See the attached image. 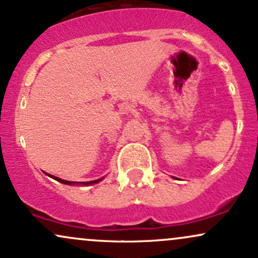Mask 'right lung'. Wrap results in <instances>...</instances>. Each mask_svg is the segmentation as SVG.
<instances>
[{"instance_id": "right-lung-1", "label": "right lung", "mask_w": 258, "mask_h": 258, "mask_svg": "<svg viewBox=\"0 0 258 258\" xmlns=\"http://www.w3.org/2000/svg\"><path fill=\"white\" fill-rule=\"evenodd\" d=\"M45 174L49 175L52 179H55L56 181L61 182V184H64V185H92V184H97V182L101 181V180H103V178H101V179H97V180H92V181H78V182H77V181H67V180L60 179V178H57V176L48 174V173H45Z\"/></svg>"}]
</instances>
